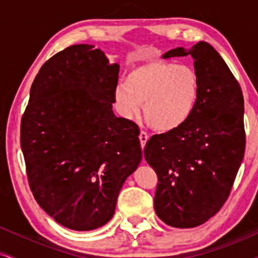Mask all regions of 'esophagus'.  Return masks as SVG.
I'll return each instance as SVG.
<instances>
[{"label": "esophagus", "instance_id": "34e87169", "mask_svg": "<svg viewBox=\"0 0 258 258\" xmlns=\"http://www.w3.org/2000/svg\"><path fill=\"white\" fill-rule=\"evenodd\" d=\"M139 139H140V144H141V147H145V145H146L147 140H149V135H147L146 132H140V135H139Z\"/></svg>", "mask_w": 258, "mask_h": 258}]
</instances>
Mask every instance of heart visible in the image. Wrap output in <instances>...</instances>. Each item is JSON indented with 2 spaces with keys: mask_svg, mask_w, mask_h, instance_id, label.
Instances as JSON below:
<instances>
[{
  "mask_svg": "<svg viewBox=\"0 0 258 258\" xmlns=\"http://www.w3.org/2000/svg\"><path fill=\"white\" fill-rule=\"evenodd\" d=\"M201 80L195 68L167 60H153L135 67L125 83L118 84L114 98L126 119L140 114L153 129L166 133L180 128L195 111Z\"/></svg>",
  "mask_w": 258,
  "mask_h": 258,
  "instance_id": "b5f03b06",
  "label": "heart"
}]
</instances>
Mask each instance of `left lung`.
Masks as SVG:
<instances>
[{
	"mask_svg": "<svg viewBox=\"0 0 258 258\" xmlns=\"http://www.w3.org/2000/svg\"><path fill=\"white\" fill-rule=\"evenodd\" d=\"M190 56L201 80L199 102L184 125L147 141L144 155L158 183L155 211L174 228L204 224L229 196L245 153L244 96L229 67L208 42L176 47L163 58Z\"/></svg>",
	"mask_w": 258,
	"mask_h": 258,
	"instance_id": "1",
	"label": "left lung"
}]
</instances>
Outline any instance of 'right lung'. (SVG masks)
<instances>
[{
    "label": "right lung",
    "mask_w": 258,
    "mask_h": 258,
    "mask_svg": "<svg viewBox=\"0 0 258 258\" xmlns=\"http://www.w3.org/2000/svg\"><path fill=\"white\" fill-rule=\"evenodd\" d=\"M119 64L73 45L41 67L20 125L29 185L63 227L92 230L114 215L124 181L143 160L138 125L115 117Z\"/></svg>",
    "instance_id": "obj_1"
}]
</instances>
